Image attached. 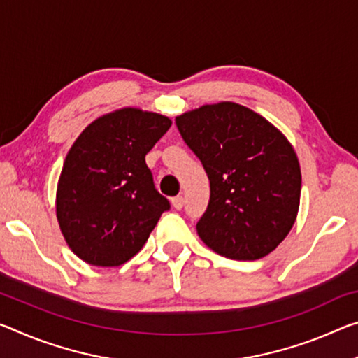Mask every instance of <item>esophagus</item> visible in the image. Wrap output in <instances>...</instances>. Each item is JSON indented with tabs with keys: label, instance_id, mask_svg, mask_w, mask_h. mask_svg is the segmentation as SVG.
<instances>
[{
	"label": "esophagus",
	"instance_id": "esophagus-1",
	"mask_svg": "<svg viewBox=\"0 0 358 358\" xmlns=\"http://www.w3.org/2000/svg\"><path fill=\"white\" fill-rule=\"evenodd\" d=\"M172 206L175 210H181L185 206V199L181 196H177V197H172Z\"/></svg>",
	"mask_w": 358,
	"mask_h": 358
}]
</instances>
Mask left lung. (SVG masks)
I'll return each mask as SVG.
<instances>
[{
	"label": "left lung",
	"mask_w": 358,
	"mask_h": 358,
	"mask_svg": "<svg viewBox=\"0 0 358 358\" xmlns=\"http://www.w3.org/2000/svg\"><path fill=\"white\" fill-rule=\"evenodd\" d=\"M201 159L210 201L197 234L221 257L259 259L275 250L296 220L301 169L280 130L250 108L221 101L175 117Z\"/></svg>",
	"instance_id": "8db88e82"
}]
</instances>
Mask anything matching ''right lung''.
I'll use <instances>...</instances> for the list:
<instances>
[{
    "label": "right lung",
    "instance_id": "1",
    "mask_svg": "<svg viewBox=\"0 0 358 358\" xmlns=\"http://www.w3.org/2000/svg\"><path fill=\"white\" fill-rule=\"evenodd\" d=\"M172 126L169 117L122 108L95 119L65 157L55 210L76 257L92 266H121L135 257L170 208L145 162Z\"/></svg>",
    "mask_w": 358,
    "mask_h": 358
}]
</instances>
